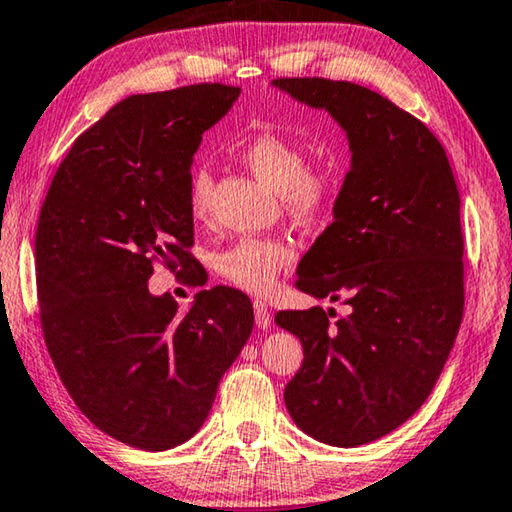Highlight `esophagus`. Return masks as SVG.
Instances as JSON below:
<instances>
[{
	"label": "esophagus",
	"instance_id": "obj_1",
	"mask_svg": "<svg viewBox=\"0 0 512 512\" xmlns=\"http://www.w3.org/2000/svg\"><path fill=\"white\" fill-rule=\"evenodd\" d=\"M253 310H255V323H257V326L259 328H271V310H269V305H266L264 300H255Z\"/></svg>",
	"mask_w": 512,
	"mask_h": 512
}]
</instances>
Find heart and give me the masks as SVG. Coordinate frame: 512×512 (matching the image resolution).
<instances>
[{
    "label": "heart",
    "mask_w": 512,
    "mask_h": 512,
    "mask_svg": "<svg viewBox=\"0 0 512 512\" xmlns=\"http://www.w3.org/2000/svg\"><path fill=\"white\" fill-rule=\"evenodd\" d=\"M241 159L280 191V202L289 218L300 225H314L326 216L339 198L342 177L332 164L307 166V148L287 134L262 129L241 145ZM212 175L196 168L189 177L186 205L196 221H205L212 198ZM294 262L291 243L278 237H239L214 257V269L223 280L250 294H264L278 273Z\"/></svg>",
    "instance_id": "obj_1"
}]
</instances>
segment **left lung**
<instances>
[{"label":"left lung","instance_id":"left-lung-1","mask_svg":"<svg viewBox=\"0 0 512 512\" xmlns=\"http://www.w3.org/2000/svg\"><path fill=\"white\" fill-rule=\"evenodd\" d=\"M273 84L326 109L353 152L335 221L294 282L351 312L337 321L323 307L275 314L303 344L285 403L300 431L360 446L415 415L456 342L465 307L456 177L431 129L380 93L323 77Z\"/></svg>","mask_w":512,"mask_h":512}]
</instances>
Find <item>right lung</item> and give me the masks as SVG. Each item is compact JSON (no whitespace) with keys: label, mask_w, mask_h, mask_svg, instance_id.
<instances>
[{"label":"right lung","mask_w":512,"mask_h":512,"mask_svg":"<svg viewBox=\"0 0 512 512\" xmlns=\"http://www.w3.org/2000/svg\"><path fill=\"white\" fill-rule=\"evenodd\" d=\"M239 86L132 95L77 136L40 209L38 314L77 408L145 451L182 444L207 419L223 373L253 330L250 298L200 291L180 312L152 296L154 266L196 285L191 159Z\"/></svg>","instance_id":"right-lung-1"}]
</instances>
